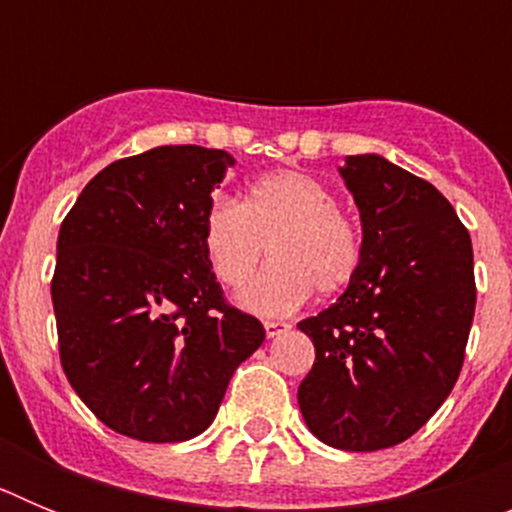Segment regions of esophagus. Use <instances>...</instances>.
<instances>
[{
    "label": "esophagus",
    "instance_id": "1",
    "mask_svg": "<svg viewBox=\"0 0 512 512\" xmlns=\"http://www.w3.org/2000/svg\"><path fill=\"white\" fill-rule=\"evenodd\" d=\"M264 328H266V336L277 338V336H284V333H287V330L292 328V325L284 323V320H266Z\"/></svg>",
    "mask_w": 512,
    "mask_h": 512
}]
</instances>
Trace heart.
I'll list each match as a JSON object with an SVG mask.
<instances>
[{"label":"heart","mask_w":512,"mask_h":512,"mask_svg":"<svg viewBox=\"0 0 512 512\" xmlns=\"http://www.w3.org/2000/svg\"><path fill=\"white\" fill-rule=\"evenodd\" d=\"M207 264L223 287L251 282L266 256L274 259L241 302L253 312L284 315L318 289L330 295L351 282L361 264V233L338 210L336 194L305 171L266 174L241 205L215 200L202 225Z\"/></svg>","instance_id":"1"}]
</instances>
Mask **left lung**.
Here are the masks:
<instances>
[{"label":"left lung","instance_id":"8db88e82","mask_svg":"<svg viewBox=\"0 0 512 512\" xmlns=\"http://www.w3.org/2000/svg\"><path fill=\"white\" fill-rule=\"evenodd\" d=\"M361 217V264L328 310L297 323L315 364L302 418L343 451L397 446L454 390L474 318L472 238L451 202L377 153L346 156Z\"/></svg>","mask_w":512,"mask_h":512}]
</instances>
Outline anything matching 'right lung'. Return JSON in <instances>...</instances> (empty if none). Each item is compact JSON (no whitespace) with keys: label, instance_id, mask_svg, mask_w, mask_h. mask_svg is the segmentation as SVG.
Returning <instances> with one entry per match:
<instances>
[{"label":"right lung","instance_id":"right-lung-1","mask_svg":"<svg viewBox=\"0 0 512 512\" xmlns=\"http://www.w3.org/2000/svg\"><path fill=\"white\" fill-rule=\"evenodd\" d=\"M235 158L158 146L99 171L61 223L51 297L61 366L107 428L148 443L200 436L259 320L223 300L202 225Z\"/></svg>","mask_w":512,"mask_h":512}]
</instances>
